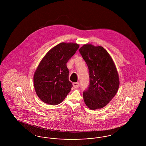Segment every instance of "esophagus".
I'll use <instances>...</instances> for the list:
<instances>
[{
	"mask_svg": "<svg viewBox=\"0 0 146 146\" xmlns=\"http://www.w3.org/2000/svg\"><path fill=\"white\" fill-rule=\"evenodd\" d=\"M73 86L74 88H78L80 86V84L79 82H77V83H74L73 84Z\"/></svg>",
	"mask_w": 146,
	"mask_h": 146,
	"instance_id": "34e87169",
	"label": "esophagus"
}]
</instances>
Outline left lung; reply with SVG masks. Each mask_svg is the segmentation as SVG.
I'll list each match as a JSON object with an SVG mask.
<instances>
[{
    "label": "left lung",
    "mask_w": 146,
    "mask_h": 146,
    "mask_svg": "<svg viewBox=\"0 0 146 146\" xmlns=\"http://www.w3.org/2000/svg\"><path fill=\"white\" fill-rule=\"evenodd\" d=\"M79 52L88 65L90 77L89 88L83 92L84 102L91 110L102 108L114 97L119 86L115 63L101 46L84 44Z\"/></svg>",
    "instance_id": "8db88e82"
}]
</instances>
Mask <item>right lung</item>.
<instances>
[{
	"mask_svg": "<svg viewBox=\"0 0 146 146\" xmlns=\"http://www.w3.org/2000/svg\"><path fill=\"white\" fill-rule=\"evenodd\" d=\"M79 47L74 42H61L50 49L35 71V91L42 101L50 105L61 104L72 87L66 63Z\"/></svg>",
	"mask_w": 146,
	"mask_h": 146,
	"instance_id": "obj_1",
	"label": "right lung"
}]
</instances>
